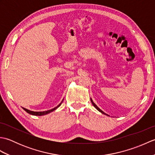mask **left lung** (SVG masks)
<instances>
[{
    "label": "left lung",
    "mask_w": 155,
    "mask_h": 155,
    "mask_svg": "<svg viewBox=\"0 0 155 155\" xmlns=\"http://www.w3.org/2000/svg\"><path fill=\"white\" fill-rule=\"evenodd\" d=\"M91 103H92V104H93V106L95 107V108H97V109L98 110V111H99V112H101V113H103V114H106V115H107V116H109V115H108L107 114H106V113H104V112L103 111V110H101V109H100V108H98L97 106V105L96 104H95L94 103H93V100H92L91 99Z\"/></svg>",
    "instance_id": "8db88e82"
}]
</instances>
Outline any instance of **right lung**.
Here are the masks:
<instances>
[{"label":"right lung","mask_w":155,"mask_h":155,"mask_svg":"<svg viewBox=\"0 0 155 155\" xmlns=\"http://www.w3.org/2000/svg\"><path fill=\"white\" fill-rule=\"evenodd\" d=\"M62 101L61 102V103L59 104L57 107H54V108H52V109H51V110H47V111H42V112H34V111H31V110H28V109H27V108H22L23 109H24L26 112H27V113H28V114H32V115H35V116H42V115H45V114H48V113H51V112H52V111H54V110H56L57 109V108H58V107H59L61 105V104H62Z\"/></svg>","instance_id":"add662e5"}]
</instances>
